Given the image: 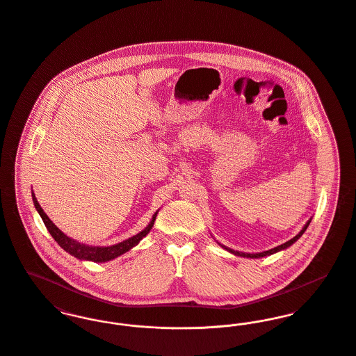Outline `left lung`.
<instances>
[{"label":"left lung","mask_w":356,"mask_h":356,"mask_svg":"<svg viewBox=\"0 0 356 356\" xmlns=\"http://www.w3.org/2000/svg\"><path fill=\"white\" fill-rule=\"evenodd\" d=\"M309 223H310V220L305 225V227L302 229L301 232L294 237V238H291V240H289L287 243H284V244H282V245L276 246V248H273V249H270V250H266V252H261V253H244V252H237V250H233V249H227L229 252H232V253H234V254H237V256H243V257H252V259H257V257H264V256H270V254H273L275 252H279V250H282V249H286V248H289V246L291 245V244H294L300 237H301L302 234L305 233V230L307 229V226H309Z\"/></svg>","instance_id":"8db88e82"}]
</instances>
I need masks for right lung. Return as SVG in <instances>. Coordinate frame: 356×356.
<instances>
[{
	"mask_svg": "<svg viewBox=\"0 0 356 356\" xmlns=\"http://www.w3.org/2000/svg\"><path fill=\"white\" fill-rule=\"evenodd\" d=\"M32 200H33V204L38 210V213L40 214V217L43 219L47 230L50 232V234L53 236L55 241L59 244L60 248H63L66 252H69L72 256L77 257V259H81V260H90V261H96V263H103V261H108L112 260L120 254H123L124 252L130 250L133 246L137 245L138 243L150 232V229L153 227L154 225V220L157 217V213L153 216V218L150 220V223L147 225V227H145L140 233H138L137 236L123 241V243H119L116 245L112 246H89L83 245L80 244L72 238H69L67 236H65L54 223L50 220V218L46 216V213L43 211V209L40 207V204L38 203L33 192H32Z\"/></svg>",
	"mask_w": 356,
	"mask_h": 356,
	"instance_id": "add662e5",
	"label": "right lung"
}]
</instances>
